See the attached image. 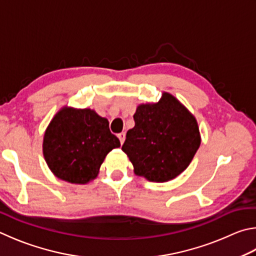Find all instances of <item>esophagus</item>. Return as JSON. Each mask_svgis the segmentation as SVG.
I'll list each match as a JSON object with an SVG mask.
<instances>
[{
  "label": "esophagus",
  "instance_id": "esophagus-1",
  "mask_svg": "<svg viewBox=\"0 0 256 256\" xmlns=\"http://www.w3.org/2000/svg\"><path fill=\"white\" fill-rule=\"evenodd\" d=\"M118 138H120V144H123V143H124V141H125V133H124V132L120 133V134H118Z\"/></svg>",
  "mask_w": 256,
  "mask_h": 256
}]
</instances>
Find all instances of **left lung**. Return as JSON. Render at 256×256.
<instances>
[{"mask_svg":"<svg viewBox=\"0 0 256 256\" xmlns=\"http://www.w3.org/2000/svg\"><path fill=\"white\" fill-rule=\"evenodd\" d=\"M136 125L126 133L122 150L134 174L152 182H166L188 168L200 146L197 120L170 92L158 103L138 105Z\"/></svg>","mask_w":256,"mask_h":256,"instance_id":"8db88e82","label":"left lung"}]
</instances>
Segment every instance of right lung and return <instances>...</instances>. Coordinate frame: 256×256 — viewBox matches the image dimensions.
<instances>
[{
	"mask_svg": "<svg viewBox=\"0 0 256 256\" xmlns=\"http://www.w3.org/2000/svg\"><path fill=\"white\" fill-rule=\"evenodd\" d=\"M120 146L108 118L92 108L64 106L46 128L42 153L58 179L86 184L97 178L106 156Z\"/></svg>",
	"mask_w": 256,
	"mask_h": 256,
	"instance_id": "right-lung-1",
	"label": "right lung"
}]
</instances>
